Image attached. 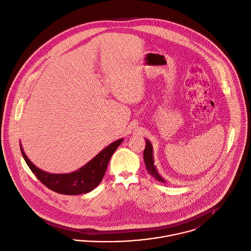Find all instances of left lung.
Returning <instances> with one entry per match:
<instances>
[{
  "instance_id": "left-lung-1",
  "label": "left lung",
  "mask_w": 251,
  "mask_h": 251,
  "mask_svg": "<svg viewBox=\"0 0 251 251\" xmlns=\"http://www.w3.org/2000/svg\"><path fill=\"white\" fill-rule=\"evenodd\" d=\"M152 154H153L152 145H151V143L148 140H146V146H145V150H144V153H143V158H144L146 170L149 173V175L153 176L158 181L165 182V180L161 177V176L156 171V168L154 166V161H153V155Z\"/></svg>"
}]
</instances>
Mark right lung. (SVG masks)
Returning <instances> with one entry per match:
<instances>
[{"instance_id": "add662e5", "label": "right lung", "mask_w": 251, "mask_h": 251, "mask_svg": "<svg viewBox=\"0 0 251 251\" xmlns=\"http://www.w3.org/2000/svg\"><path fill=\"white\" fill-rule=\"evenodd\" d=\"M123 140L122 138L111 143L85 166L70 174H49L41 171L29 161L22 146L21 151L31 172L45 186L60 194L76 195L93 190L101 182L112 155Z\"/></svg>"}]
</instances>
